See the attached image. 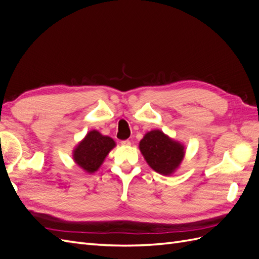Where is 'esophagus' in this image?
<instances>
[{
	"label": "esophagus",
	"instance_id": "obj_1",
	"mask_svg": "<svg viewBox=\"0 0 259 259\" xmlns=\"http://www.w3.org/2000/svg\"><path fill=\"white\" fill-rule=\"evenodd\" d=\"M121 145H122V146H130V145H131V142H130L128 139H125V140H122Z\"/></svg>",
	"mask_w": 259,
	"mask_h": 259
}]
</instances>
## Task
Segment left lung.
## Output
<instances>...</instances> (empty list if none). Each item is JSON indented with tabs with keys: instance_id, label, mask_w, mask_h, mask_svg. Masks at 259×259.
Here are the masks:
<instances>
[{
	"instance_id": "8db88e82",
	"label": "left lung",
	"mask_w": 259,
	"mask_h": 259,
	"mask_svg": "<svg viewBox=\"0 0 259 259\" xmlns=\"http://www.w3.org/2000/svg\"><path fill=\"white\" fill-rule=\"evenodd\" d=\"M139 149L150 167L163 175L173 173L185 155L184 146L159 130L147 133L140 140Z\"/></svg>"
}]
</instances>
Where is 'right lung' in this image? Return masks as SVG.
<instances>
[{
    "label": "right lung",
    "mask_w": 259,
    "mask_h": 259,
    "mask_svg": "<svg viewBox=\"0 0 259 259\" xmlns=\"http://www.w3.org/2000/svg\"><path fill=\"white\" fill-rule=\"evenodd\" d=\"M114 146L112 138L101 135L97 131H91L74 149L73 160L88 173H94Z\"/></svg>",
    "instance_id": "1"
}]
</instances>
